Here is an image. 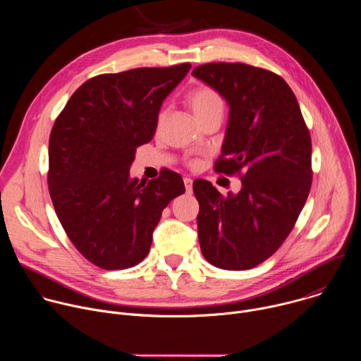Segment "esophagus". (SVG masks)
Here are the masks:
<instances>
[{"label":"esophagus","mask_w":361,"mask_h":361,"mask_svg":"<svg viewBox=\"0 0 361 361\" xmlns=\"http://www.w3.org/2000/svg\"><path fill=\"white\" fill-rule=\"evenodd\" d=\"M184 185H185L187 192H191V191H192V180H191L190 177H185V178H184Z\"/></svg>","instance_id":"1"}]
</instances>
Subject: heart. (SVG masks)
I'll list each match as a JSON object with an SVG mask.
<instances>
[{
	"mask_svg": "<svg viewBox=\"0 0 361 361\" xmlns=\"http://www.w3.org/2000/svg\"><path fill=\"white\" fill-rule=\"evenodd\" d=\"M187 102L198 121H202L213 114L223 113L224 101L223 97L209 85H198L192 88L187 95ZM164 114L159 116V124L161 123Z\"/></svg>",
	"mask_w": 361,
	"mask_h": 361,
	"instance_id": "heart-1",
	"label": "heart"
}]
</instances>
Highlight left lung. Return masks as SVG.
Wrapping results in <instances>:
<instances>
[{
  "label": "left lung",
  "instance_id": "left-lung-1",
  "mask_svg": "<svg viewBox=\"0 0 361 361\" xmlns=\"http://www.w3.org/2000/svg\"><path fill=\"white\" fill-rule=\"evenodd\" d=\"M192 75L230 107L216 173L237 174L238 194L223 195L205 180L200 204L204 259L223 270H250L271 257L291 233L312 188V138L293 90L277 74L243 63H209Z\"/></svg>",
  "mask_w": 361,
  "mask_h": 361
}]
</instances>
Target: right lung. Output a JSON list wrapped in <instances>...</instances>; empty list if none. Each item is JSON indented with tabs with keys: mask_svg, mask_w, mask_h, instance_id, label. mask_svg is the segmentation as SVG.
<instances>
[{
	"mask_svg": "<svg viewBox=\"0 0 361 361\" xmlns=\"http://www.w3.org/2000/svg\"><path fill=\"white\" fill-rule=\"evenodd\" d=\"M190 68L184 63L92 77L51 130L47 181L54 210L74 247L99 269L142 262L163 210L185 191L171 170L142 183L130 177V166L156 133L163 101Z\"/></svg>",
	"mask_w": 361,
	"mask_h": 361,
	"instance_id": "1",
	"label": "right lung"
}]
</instances>
